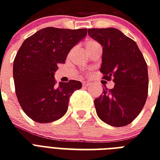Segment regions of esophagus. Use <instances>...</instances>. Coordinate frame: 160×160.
<instances>
[{
	"label": "esophagus",
	"instance_id": "obj_1",
	"mask_svg": "<svg viewBox=\"0 0 160 160\" xmlns=\"http://www.w3.org/2000/svg\"><path fill=\"white\" fill-rule=\"evenodd\" d=\"M82 84L84 86H89V85H90V83L89 82V81H83Z\"/></svg>",
	"mask_w": 160,
	"mask_h": 160
}]
</instances>
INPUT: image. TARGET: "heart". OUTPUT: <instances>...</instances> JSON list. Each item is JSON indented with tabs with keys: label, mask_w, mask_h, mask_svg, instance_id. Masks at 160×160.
Segmentation results:
<instances>
[{
	"label": "heart",
	"mask_w": 160,
	"mask_h": 160,
	"mask_svg": "<svg viewBox=\"0 0 160 160\" xmlns=\"http://www.w3.org/2000/svg\"><path fill=\"white\" fill-rule=\"evenodd\" d=\"M97 45H99V44L96 42V41H89L86 43V49H89V48H91V47H93V46H97Z\"/></svg>",
	"instance_id": "1"
}]
</instances>
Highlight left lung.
I'll use <instances>...</instances> for the list:
<instances>
[{
  "instance_id": "obj_1",
  "label": "left lung",
  "mask_w": 160,
  "mask_h": 160,
  "mask_svg": "<svg viewBox=\"0 0 160 160\" xmlns=\"http://www.w3.org/2000/svg\"><path fill=\"white\" fill-rule=\"evenodd\" d=\"M88 34L102 46L100 72L114 82L113 89L105 86L103 95L95 100L97 115L109 125L125 126L139 115L146 101V62L135 41L118 29H89Z\"/></svg>"
}]
</instances>
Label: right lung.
<instances>
[{"label": "right lung", "mask_w": 160, "mask_h": 160, "mask_svg": "<svg viewBox=\"0 0 160 160\" xmlns=\"http://www.w3.org/2000/svg\"><path fill=\"white\" fill-rule=\"evenodd\" d=\"M87 35V29L46 27L26 39L13 63L16 94L23 111L34 121L51 123L65 115L69 98L82 84H56L55 72L70 50Z\"/></svg>", "instance_id": "1"}]
</instances>
